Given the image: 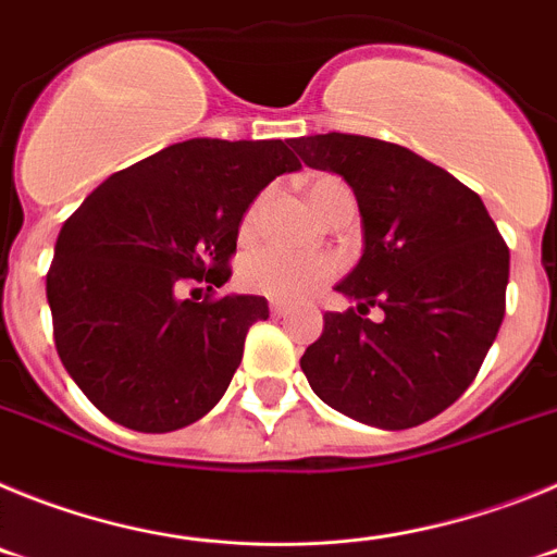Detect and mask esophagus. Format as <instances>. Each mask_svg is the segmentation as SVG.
Wrapping results in <instances>:
<instances>
[{"label": "esophagus", "instance_id": "esophagus-1", "mask_svg": "<svg viewBox=\"0 0 557 557\" xmlns=\"http://www.w3.org/2000/svg\"><path fill=\"white\" fill-rule=\"evenodd\" d=\"M270 314H273V318H287V314H289V307H287V304L270 301Z\"/></svg>", "mask_w": 557, "mask_h": 557}]
</instances>
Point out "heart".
I'll use <instances>...</instances> for the list:
<instances>
[{
	"instance_id": "1",
	"label": "heart",
	"mask_w": 557,
	"mask_h": 557,
	"mask_svg": "<svg viewBox=\"0 0 557 557\" xmlns=\"http://www.w3.org/2000/svg\"><path fill=\"white\" fill-rule=\"evenodd\" d=\"M334 189H346L337 178H318L307 191L309 209H318ZM262 203V200H259ZM259 203L248 209L243 220V234L248 236L256 225ZM334 275V264L321 256H298L282 248H259L248 253L239 264V282L245 289L259 295H268L275 301H304L314 289Z\"/></svg>"
}]
</instances>
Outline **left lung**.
Returning <instances> with one entry per match:
<instances>
[{
	"label": "left lung",
	"mask_w": 557,
	"mask_h": 557,
	"mask_svg": "<svg viewBox=\"0 0 557 557\" xmlns=\"http://www.w3.org/2000/svg\"><path fill=\"white\" fill-rule=\"evenodd\" d=\"M312 170L351 186L362 256L337 284L357 307L323 314L304 351L309 385L343 416L410 430L474 382L505 318L508 245L480 195L391 141L318 133L289 139ZM379 306V322L366 319Z\"/></svg>",
	"instance_id": "obj_1"
}]
</instances>
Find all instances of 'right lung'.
Listing matches in <instances>:
<instances>
[{"label": "right lung", "mask_w": 557, "mask_h": 557, "mask_svg": "<svg viewBox=\"0 0 557 557\" xmlns=\"http://www.w3.org/2000/svg\"><path fill=\"white\" fill-rule=\"evenodd\" d=\"M295 170L282 139L178 141L113 172L63 223L47 301L58 357L97 410L127 430L172 432L223 398L268 301H198L178 287L228 282L245 211Z\"/></svg>", "instance_id": "right-lung-1"}]
</instances>
